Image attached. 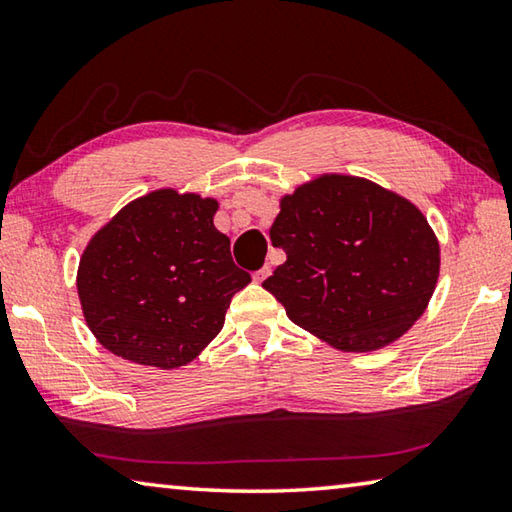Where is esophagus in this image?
<instances>
[{"label": "esophagus", "instance_id": "1", "mask_svg": "<svg viewBox=\"0 0 512 512\" xmlns=\"http://www.w3.org/2000/svg\"><path fill=\"white\" fill-rule=\"evenodd\" d=\"M268 275H271V266L264 264L262 268H259V271H255V275H253V277H255V282H264Z\"/></svg>", "mask_w": 512, "mask_h": 512}]
</instances>
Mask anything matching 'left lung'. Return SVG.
Returning a JSON list of instances; mask_svg holds the SVG:
<instances>
[{
  "label": "left lung",
  "mask_w": 512,
  "mask_h": 512,
  "mask_svg": "<svg viewBox=\"0 0 512 512\" xmlns=\"http://www.w3.org/2000/svg\"><path fill=\"white\" fill-rule=\"evenodd\" d=\"M280 207L271 241L287 262L262 287L293 323L339 350L366 352L422 316L440 248L413 203L368 180L323 176Z\"/></svg>",
  "instance_id": "8db88e82"
}]
</instances>
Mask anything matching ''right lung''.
<instances>
[{
    "label": "right lung",
    "mask_w": 512,
    "mask_h": 512,
    "mask_svg": "<svg viewBox=\"0 0 512 512\" xmlns=\"http://www.w3.org/2000/svg\"><path fill=\"white\" fill-rule=\"evenodd\" d=\"M216 201L160 189L126 205L85 248L79 298L103 348L162 370L185 366L221 332L250 273L214 228Z\"/></svg>",
    "instance_id": "right-lung-1"
}]
</instances>
